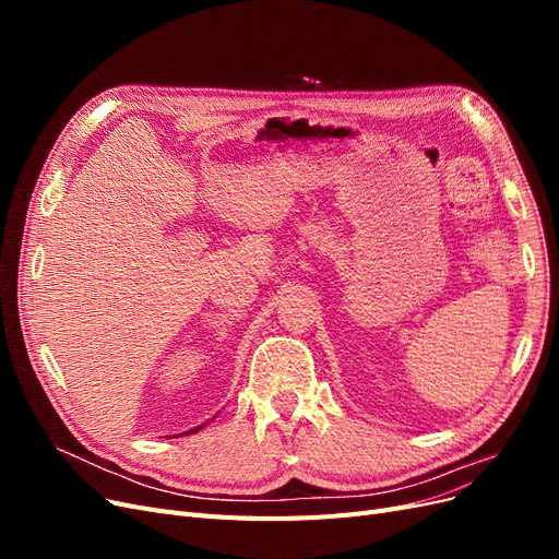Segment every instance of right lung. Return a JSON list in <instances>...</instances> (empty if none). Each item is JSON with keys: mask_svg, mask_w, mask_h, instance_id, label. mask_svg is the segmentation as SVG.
<instances>
[{"mask_svg": "<svg viewBox=\"0 0 559 559\" xmlns=\"http://www.w3.org/2000/svg\"><path fill=\"white\" fill-rule=\"evenodd\" d=\"M202 427H205V425H202ZM202 427H195V429H193V431H200V429H202Z\"/></svg>", "mask_w": 559, "mask_h": 559, "instance_id": "obj_1", "label": "right lung"}]
</instances>
